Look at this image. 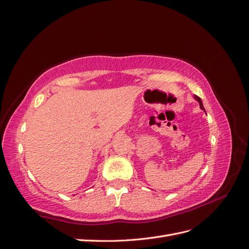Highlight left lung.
Returning a JSON list of instances; mask_svg holds the SVG:
<instances>
[{
  "instance_id": "obj_1",
  "label": "left lung",
  "mask_w": 249,
  "mask_h": 249,
  "mask_svg": "<svg viewBox=\"0 0 249 249\" xmlns=\"http://www.w3.org/2000/svg\"><path fill=\"white\" fill-rule=\"evenodd\" d=\"M194 97H195V100L199 103V106H200V108L203 109V110H205V108H204V106H203V102H201L200 98H199L197 95H194Z\"/></svg>"
}]
</instances>
